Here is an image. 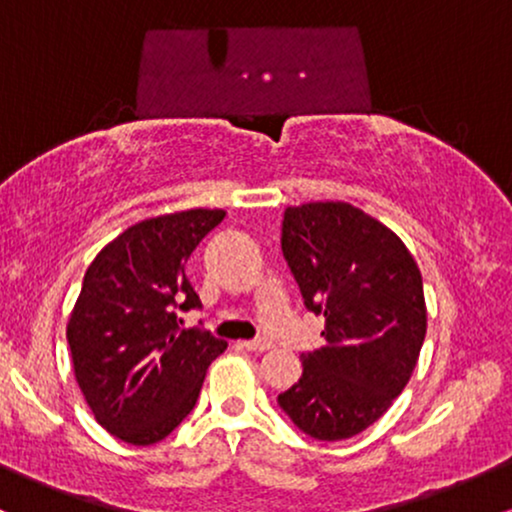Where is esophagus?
I'll use <instances>...</instances> for the list:
<instances>
[{"mask_svg": "<svg viewBox=\"0 0 512 512\" xmlns=\"http://www.w3.org/2000/svg\"><path fill=\"white\" fill-rule=\"evenodd\" d=\"M243 346H245V349H248V351H255V354H262V351L272 349V342H269V339L260 337V339H250V342H245Z\"/></svg>", "mask_w": 512, "mask_h": 512, "instance_id": "1", "label": "esophagus"}]
</instances>
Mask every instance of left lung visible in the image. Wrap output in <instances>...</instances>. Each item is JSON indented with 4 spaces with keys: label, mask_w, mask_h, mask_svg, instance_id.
I'll return each mask as SVG.
<instances>
[{
    "label": "left lung",
    "mask_w": 512,
    "mask_h": 512,
    "mask_svg": "<svg viewBox=\"0 0 512 512\" xmlns=\"http://www.w3.org/2000/svg\"><path fill=\"white\" fill-rule=\"evenodd\" d=\"M281 250L325 346L303 354V375L276 397L315 440L366 431L409 383L426 337L424 281L390 228L344 202L289 207Z\"/></svg>",
    "instance_id": "left-lung-1"
}]
</instances>
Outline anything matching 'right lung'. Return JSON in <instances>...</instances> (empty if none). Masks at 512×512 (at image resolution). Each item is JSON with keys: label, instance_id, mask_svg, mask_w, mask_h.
Segmentation results:
<instances>
[{"label": "right lung", "instance_id": "1", "mask_svg": "<svg viewBox=\"0 0 512 512\" xmlns=\"http://www.w3.org/2000/svg\"><path fill=\"white\" fill-rule=\"evenodd\" d=\"M223 216L190 209L134 223L86 269L67 327L76 383L98 424L125 443L170 436L228 346L180 317L202 308L185 264Z\"/></svg>", "mask_w": 512, "mask_h": 512}]
</instances>
